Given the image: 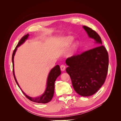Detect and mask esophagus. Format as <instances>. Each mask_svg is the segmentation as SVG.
I'll return each mask as SVG.
<instances>
[{
    "label": "esophagus",
    "mask_w": 121,
    "mask_h": 121,
    "mask_svg": "<svg viewBox=\"0 0 121 121\" xmlns=\"http://www.w3.org/2000/svg\"><path fill=\"white\" fill-rule=\"evenodd\" d=\"M60 69L62 71H64L65 70V65H61L60 66Z\"/></svg>",
    "instance_id": "34e87169"
}]
</instances>
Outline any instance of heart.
<instances>
[{
  "mask_svg": "<svg viewBox=\"0 0 121 121\" xmlns=\"http://www.w3.org/2000/svg\"><path fill=\"white\" fill-rule=\"evenodd\" d=\"M67 39H68V42H69V43H71V42H72L73 40V38L72 37H68V38ZM76 45H77V44H76V45L74 46V48L76 47Z\"/></svg>",
  "mask_w": 121,
  "mask_h": 121,
  "instance_id": "1",
  "label": "heart"
}]
</instances>
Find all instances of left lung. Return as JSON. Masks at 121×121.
I'll return each instance as SVG.
<instances>
[{
  "label": "left lung",
  "instance_id": "left-lung-1",
  "mask_svg": "<svg viewBox=\"0 0 121 121\" xmlns=\"http://www.w3.org/2000/svg\"><path fill=\"white\" fill-rule=\"evenodd\" d=\"M83 28L89 37L95 40L97 47L68 58L66 72L76 92L81 96H89L95 93L105 82L108 54L102 45L99 35L89 27L83 26Z\"/></svg>",
  "mask_w": 121,
  "mask_h": 121
}]
</instances>
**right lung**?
Returning a JSON list of instances; mask_svg holds the SVG:
<instances>
[{"label":"right lung","mask_w":121,"mask_h":121,"mask_svg":"<svg viewBox=\"0 0 121 121\" xmlns=\"http://www.w3.org/2000/svg\"><path fill=\"white\" fill-rule=\"evenodd\" d=\"M29 35L28 34L27 35H25L21 39L20 41L18 42L17 45L15 49H14L13 52V56H12V62H13V57L14 56L16 52L17 49V47L20 46L21 44L26 41V40H27L28 36ZM13 75L14 80L17 84L18 86H19V84H18L15 75H14V69L13 68ZM61 74V71H60V67L58 65H56V66H55L53 69H51L50 71L49 75L48 76V78H47V87L46 90L45 91L44 93L41 96L37 97H31L28 96L22 90L21 88L20 87V89H21L23 93L25 95V96L29 100H30L32 101H33L35 102H37V103H40V104H46L49 102L52 99L53 97V94H54V82L56 81V78L59 76Z\"/></svg>","instance_id":"add662e5"}]
</instances>
